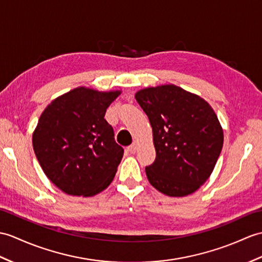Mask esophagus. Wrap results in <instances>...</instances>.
Segmentation results:
<instances>
[{
  "mask_svg": "<svg viewBox=\"0 0 262 262\" xmlns=\"http://www.w3.org/2000/svg\"><path fill=\"white\" fill-rule=\"evenodd\" d=\"M136 149H137V144L136 143H133L132 145L128 146V151H129V153H132V154L135 153Z\"/></svg>",
  "mask_w": 262,
  "mask_h": 262,
  "instance_id": "1",
  "label": "esophagus"
}]
</instances>
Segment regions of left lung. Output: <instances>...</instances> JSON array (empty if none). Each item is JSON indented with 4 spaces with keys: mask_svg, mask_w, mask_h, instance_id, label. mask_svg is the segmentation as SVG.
<instances>
[{
    "mask_svg": "<svg viewBox=\"0 0 262 262\" xmlns=\"http://www.w3.org/2000/svg\"><path fill=\"white\" fill-rule=\"evenodd\" d=\"M153 129L156 159L145 171L149 183L168 196H186L213 172L223 146L214 111L200 96L175 84L135 95Z\"/></svg>",
    "mask_w": 262,
    "mask_h": 262,
    "instance_id": "1",
    "label": "left lung"
}]
</instances>
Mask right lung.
<instances>
[{
    "mask_svg": "<svg viewBox=\"0 0 262 262\" xmlns=\"http://www.w3.org/2000/svg\"><path fill=\"white\" fill-rule=\"evenodd\" d=\"M120 93L78 87L41 114L33 149L47 178L62 192L93 196L112 183L124 149L103 117Z\"/></svg>",
    "mask_w": 262,
    "mask_h": 262,
    "instance_id": "right-lung-1",
    "label": "right lung"
}]
</instances>
